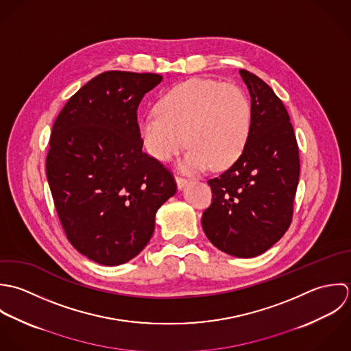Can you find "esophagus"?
I'll use <instances>...</instances> for the list:
<instances>
[{
    "mask_svg": "<svg viewBox=\"0 0 351 351\" xmlns=\"http://www.w3.org/2000/svg\"><path fill=\"white\" fill-rule=\"evenodd\" d=\"M175 180H176V186H178V189H179V190H183V189L187 186V183H189V180H187V179L180 178V176H176V178H175Z\"/></svg>",
    "mask_w": 351,
    "mask_h": 351,
    "instance_id": "34e87169",
    "label": "esophagus"
}]
</instances>
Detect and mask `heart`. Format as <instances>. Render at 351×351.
Listing matches in <instances>:
<instances>
[{
  "mask_svg": "<svg viewBox=\"0 0 351 351\" xmlns=\"http://www.w3.org/2000/svg\"><path fill=\"white\" fill-rule=\"evenodd\" d=\"M154 111L138 121L143 147L156 160L169 161L186 142L190 147L178 165L186 173H199L210 165L215 171L230 167L243 154L251 133L247 95L215 80L193 78L171 88L157 100Z\"/></svg>",
  "mask_w": 351,
  "mask_h": 351,
  "instance_id": "b5f03b06",
  "label": "heart"
}]
</instances>
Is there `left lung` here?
<instances>
[{
  "label": "left lung",
  "instance_id": "1",
  "mask_svg": "<svg viewBox=\"0 0 351 351\" xmlns=\"http://www.w3.org/2000/svg\"><path fill=\"white\" fill-rule=\"evenodd\" d=\"M239 73L251 96V133L232 167L208 180L213 201L202 228L219 251L254 258L271 248L291 222L300 157L280 97L258 75Z\"/></svg>",
  "mask_w": 351,
  "mask_h": 351
}]
</instances>
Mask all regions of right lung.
<instances>
[{"label":"right lung","mask_w":351,"mask_h":351,"mask_svg":"<svg viewBox=\"0 0 351 351\" xmlns=\"http://www.w3.org/2000/svg\"><path fill=\"white\" fill-rule=\"evenodd\" d=\"M160 74L106 71L60 112L46 160L54 205L71 245L103 266L136 258L176 184L142 152L137 110Z\"/></svg>","instance_id":"1"}]
</instances>
